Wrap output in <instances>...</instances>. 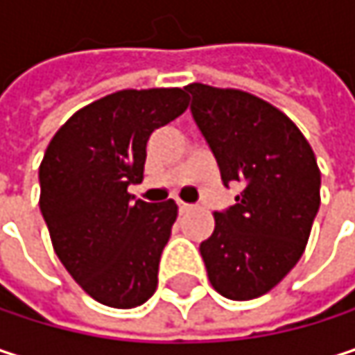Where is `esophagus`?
I'll list each match as a JSON object with an SVG mask.
<instances>
[{"instance_id": "1", "label": "esophagus", "mask_w": 355, "mask_h": 355, "mask_svg": "<svg viewBox=\"0 0 355 355\" xmlns=\"http://www.w3.org/2000/svg\"><path fill=\"white\" fill-rule=\"evenodd\" d=\"M177 207H178V214H184V211H189L193 205H191V203H184V201H180V199H178Z\"/></svg>"}]
</instances>
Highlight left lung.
I'll return each instance as SVG.
<instances>
[{
	"label": "left lung",
	"mask_w": 355,
	"mask_h": 355,
	"mask_svg": "<svg viewBox=\"0 0 355 355\" xmlns=\"http://www.w3.org/2000/svg\"><path fill=\"white\" fill-rule=\"evenodd\" d=\"M193 119L236 203L216 211L201 257L216 292L252 300L300 261L320 205V171L300 129L273 105L232 88L189 84Z\"/></svg>",
	"instance_id": "left-lung-1"
}]
</instances>
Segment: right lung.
Segmentation results:
<instances>
[{"label":"right lung","mask_w":355,"mask_h":355,"mask_svg":"<svg viewBox=\"0 0 355 355\" xmlns=\"http://www.w3.org/2000/svg\"><path fill=\"white\" fill-rule=\"evenodd\" d=\"M187 107L182 88L121 90L73 112L44 152L38 205L51 243L101 304L135 309L156 292L178 207L135 199L127 187L144 178L150 135Z\"/></svg>","instance_id":"1"}]
</instances>
